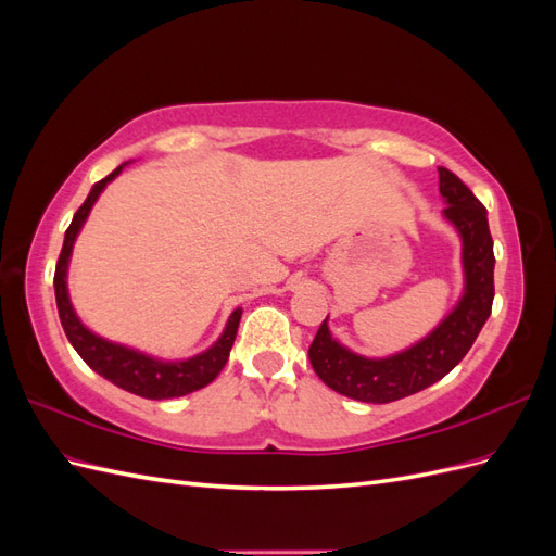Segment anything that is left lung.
<instances>
[{
    "instance_id": "left-lung-1",
    "label": "left lung",
    "mask_w": 556,
    "mask_h": 556,
    "mask_svg": "<svg viewBox=\"0 0 556 556\" xmlns=\"http://www.w3.org/2000/svg\"><path fill=\"white\" fill-rule=\"evenodd\" d=\"M439 190L445 201V220L462 237L464 292L457 306L422 341L390 357H364L336 341L327 315L308 357L319 380L333 392L364 403H390L422 392L464 359L490 317L496 260L486 208L445 166H439Z\"/></svg>"
}]
</instances>
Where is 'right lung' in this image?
<instances>
[{"label":"right lung","instance_id":"add662e5","mask_svg":"<svg viewBox=\"0 0 556 556\" xmlns=\"http://www.w3.org/2000/svg\"><path fill=\"white\" fill-rule=\"evenodd\" d=\"M123 169H125V164H121L106 178L92 185L88 199L83 201V206L76 211L70 229H66V233H64V243H62V252H60V260L55 266V280H53L60 323H62L66 339H70V343L74 345L80 359L86 362L92 371H97L99 376H104L106 380L121 387V390L143 396V399H155V401L185 396V394L197 392V390H201V387L213 382L217 378V374L225 368L233 339H237V329H239L241 313H243L241 308H237L229 315L220 339H217L208 350L199 352V355H194L190 359L166 362V359H157L153 355H146V352H141V350L106 341V339H102V336L90 331L76 315V311L72 306V299H70V288H66V271H70L72 250H74L78 233H80L83 225H86L99 194L104 192V188L111 180L121 176Z\"/></svg>","mask_w":556,"mask_h":556}]
</instances>
